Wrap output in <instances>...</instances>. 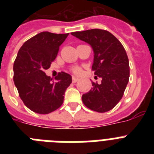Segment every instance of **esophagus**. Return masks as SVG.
I'll return each mask as SVG.
<instances>
[{"instance_id":"1","label":"esophagus","mask_w":154,"mask_h":154,"mask_svg":"<svg viewBox=\"0 0 154 154\" xmlns=\"http://www.w3.org/2000/svg\"><path fill=\"white\" fill-rule=\"evenodd\" d=\"M79 81V79L76 78V77H72V82L73 83H75L76 82Z\"/></svg>"}]
</instances>
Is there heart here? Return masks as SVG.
Wrapping results in <instances>:
<instances>
[{"instance_id": "b5f03b06", "label": "heart", "mask_w": 154, "mask_h": 154, "mask_svg": "<svg viewBox=\"0 0 154 154\" xmlns=\"http://www.w3.org/2000/svg\"><path fill=\"white\" fill-rule=\"evenodd\" d=\"M72 72L73 73H75V75H80L82 74V70L81 68L75 67L72 69Z\"/></svg>"}]
</instances>
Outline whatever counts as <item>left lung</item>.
<instances>
[{
	"instance_id": "obj_1",
	"label": "left lung",
	"mask_w": 154,
	"mask_h": 154,
	"mask_svg": "<svg viewBox=\"0 0 154 154\" xmlns=\"http://www.w3.org/2000/svg\"><path fill=\"white\" fill-rule=\"evenodd\" d=\"M71 35L90 45L94 52L92 69L102 79L99 84L92 82L91 90L82 95L84 105L96 112L109 111L122 99L130 78L129 59L123 45L105 30L91 29Z\"/></svg>"
}]
</instances>
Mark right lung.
<instances>
[{
	"mask_svg": "<svg viewBox=\"0 0 154 154\" xmlns=\"http://www.w3.org/2000/svg\"><path fill=\"white\" fill-rule=\"evenodd\" d=\"M68 34L43 31L28 39L19 49L14 63V82L19 96L28 109L39 114L56 110L72 83V76L59 72L53 81L45 74Z\"/></svg>",
	"mask_w": 154,
	"mask_h": 154,
	"instance_id": "right-lung-1",
	"label": "right lung"
}]
</instances>
